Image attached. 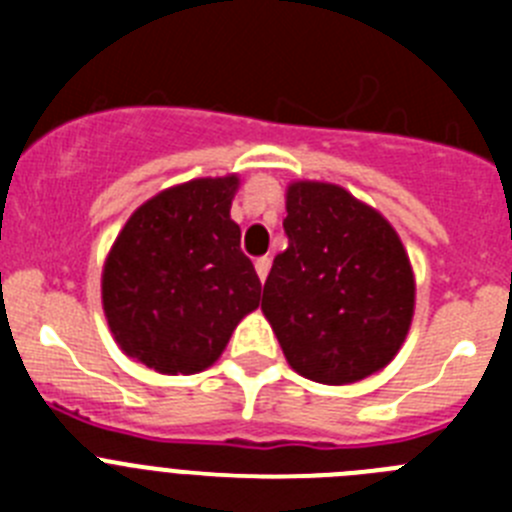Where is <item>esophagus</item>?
Listing matches in <instances>:
<instances>
[{
    "label": "esophagus",
    "instance_id": "esophagus-1",
    "mask_svg": "<svg viewBox=\"0 0 512 512\" xmlns=\"http://www.w3.org/2000/svg\"><path fill=\"white\" fill-rule=\"evenodd\" d=\"M269 269H271V259H269V256H261V259H256V274H259L261 282H264V279L269 277Z\"/></svg>",
    "mask_w": 512,
    "mask_h": 512
}]
</instances>
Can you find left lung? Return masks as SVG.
<instances>
[{
  "instance_id": "8db88e82",
  "label": "left lung",
  "mask_w": 512,
  "mask_h": 512,
  "mask_svg": "<svg viewBox=\"0 0 512 512\" xmlns=\"http://www.w3.org/2000/svg\"><path fill=\"white\" fill-rule=\"evenodd\" d=\"M284 233L261 310L289 366L320 384L384 369L415 310L413 266L395 228L338 184L295 182Z\"/></svg>"
}]
</instances>
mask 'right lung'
<instances>
[{
    "instance_id": "1",
    "label": "right lung",
    "mask_w": 512,
    "mask_h": 512,
    "mask_svg": "<svg viewBox=\"0 0 512 512\" xmlns=\"http://www.w3.org/2000/svg\"><path fill=\"white\" fill-rule=\"evenodd\" d=\"M238 176L164 189L112 243L102 305L117 346L161 374L215 364L235 325L259 307L261 282L230 220Z\"/></svg>"
}]
</instances>
